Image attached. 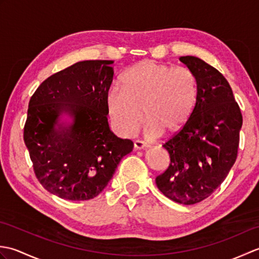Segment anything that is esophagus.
<instances>
[{"label":"esophagus","instance_id":"obj_1","mask_svg":"<svg viewBox=\"0 0 259 259\" xmlns=\"http://www.w3.org/2000/svg\"><path fill=\"white\" fill-rule=\"evenodd\" d=\"M134 148L136 150H146V149H148V148H149V146L146 145L145 142H142V141H135L134 142Z\"/></svg>","mask_w":259,"mask_h":259}]
</instances>
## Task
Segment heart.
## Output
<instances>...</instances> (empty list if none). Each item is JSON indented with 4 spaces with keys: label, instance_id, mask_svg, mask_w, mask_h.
Returning a JSON list of instances; mask_svg holds the SVG:
<instances>
[{
    "label": "heart",
    "instance_id": "heart-1",
    "mask_svg": "<svg viewBox=\"0 0 259 259\" xmlns=\"http://www.w3.org/2000/svg\"><path fill=\"white\" fill-rule=\"evenodd\" d=\"M121 87L113 84L106 93L110 123L120 137L138 130L144 117L150 138L162 133L176 136L189 122L196 107L197 80L187 68L145 60L126 71Z\"/></svg>",
    "mask_w": 259,
    "mask_h": 259
}]
</instances>
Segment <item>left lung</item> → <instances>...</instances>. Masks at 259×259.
<instances>
[{"instance_id":"left-lung-1","label":"left lung","mask_w":259,"mask_h":259,"mask_svg":"<svg viewBox=\"0 0 259 259\" xmlns=\"http://www.w3.org/2000/svg\"><path fill=\"white\" fill-rule=\"evenodd\" d=\"M179 60L196 76L197 102L189 122L162 146L170 164L156 184L169 199L194 205L210 196L234 166L243 115L217 69L197 57Z\"/></svg>"}]
</instances>
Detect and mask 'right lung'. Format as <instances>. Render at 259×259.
<instances>
[{
	"label": "right lung",
	"instance_id": "obj_1",
	"mask_svg": "<svg viewBox=\"0 0 259 259\" xmlns=\"http://www.w3.org/2000/svg\"><path fill=\"white\" fill-rule=\"evenodd\" d=\"M111 60L80 61L43 81L31 97L24 142L36 177L65 200H89L106 188L134 149L109 128L106 93Z\"/></svg>",
	"mask_w": 259,
	"mask_h": 259
}]
</instances>
